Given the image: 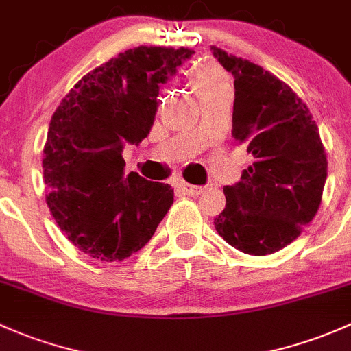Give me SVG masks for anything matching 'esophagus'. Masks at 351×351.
<instances>
[{
	"mask_svg": "<svg viewBox=\"0 0 351 351\" xmlns=\"http://www.w3.org/2000/svg\"><path fill=\"white\" fill-rule=\"evenodd\" d=\"M180 191H183L185 195H190V197H197V195H200L202 191H204V188L202 186H195V185H188L185 182H180L178 185H176Z\"/></svg>",
	"mask_w": 351,
	"mask_h": 351,
	"instance_id": "obj_1",
	"label": "esophagus"
}]
</instances>
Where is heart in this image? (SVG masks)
<instances>
[{
  "label": "heart",
  "instance_id": "obj_1",
  "mask_svg": "<svg viewBox=\"0 0 351 351\" xmlns=\"http://www.w3.org/2000/svg\"><path fill=\"white\" fill-rule=\"evenodd\" d=\"M188 84L197 92L200 101L217 94V92L225 90V88H230L227 73L219 65L212 64V62H204V64L195 65L188 72Z\"/></svg>",
  "mask_w": 351,
  "mask_h": 351
}]
</instances>
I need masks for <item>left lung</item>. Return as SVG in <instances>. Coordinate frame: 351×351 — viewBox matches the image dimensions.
Returning a JSON list of instances; mask_svg holds the SVG:
<instances>
[{
    "label": "left lung",
    "instance_id": "obj_1",
    "mask_svg": "<svg viewBox=\"0 0 351 351\" xmlns=\"http://www.w3.org/2000/svg\"><path fill=\"white\" fill-rule=\"evenodd\" d=\"M234 75V138L256 161L241 182L225 186L215 228L225 242L250 256H267L296 241L322 204L326 154L318 126L293 88L249 60L212 47Z\"/></svg>",
    "mask_w": 351,
    "mask_h": 351
}]
</instances>
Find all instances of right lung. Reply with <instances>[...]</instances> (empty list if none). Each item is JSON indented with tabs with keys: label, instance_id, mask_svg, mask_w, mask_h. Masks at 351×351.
Wrapping results in <instances>:
<instances>
[{
	"label": "right lung",
	"instance_id": "add662e5",
	"mask_svg": "<svg viewBox=\"0 0 351 351\" xmlns=\"http://www.w3.org/2000/svg\"><path fill=\"white\" fill-rule=\"evenodd\" d=\"M190 49L138 47L84 75L62 99L43 147L47 205L65 237L102 263L149 242L173 204L171 186L124 176L123 149L149 134L158 94Z\"/></svg>",
	"mask_w": 351,
	"mask_h": 351
}]
</instances>
